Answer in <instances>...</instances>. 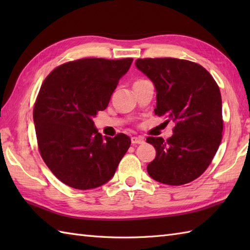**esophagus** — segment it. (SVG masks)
Wrapping results in <instances>:
<instances>
[{
  "mask_svg": "<svg viewBox=\"0 0 250 250\" xmlns=\"http://www.w3.org/2000/svg\"><path fill=\"white\" fill-rule=\"evenodd\" d=\"M131 143L133 145H140V144H144L145 140H144V137H143V136H133L131 139Z\"/></svg>",
  "mask_w": 250,
  "mask_h": 250,
  "instance_id": "esophagus-1",
  "label": "esophagus"
}]
</instances>
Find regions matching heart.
<instances>
[{"instance_id":"heart-1","label":"heart","mask_w":250,"mask_h":250,"mask_svg":"<svg viewBox=\"0 0 250 250\" xmlns=\"http://www.w3.org/2000/svg\"><path fill=\"white\" fill-rule=\"evenodd\" d=\"M137 82H140V81H137Z\"/></svg>"}]
</instances>
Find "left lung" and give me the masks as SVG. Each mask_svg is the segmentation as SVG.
<instances>
[{"label": "left lung", "mask_w": 250, "mask_h": 250, "mask_svg": "<svg viewBox=\"0 0 250 250\" xmlns=\"http://www.w3.org/2000/svg\"><path fill=\"white\" fill-rule=\"evenodd\" d=\"M135 66L155 84V114L175 124L173 135L147 137L157 151L147 166L159 183L179 186L192 182L208 167L222 137V103L218 84L205 68L175 58L137 59Z\"/></svg>", "instance_id": "left-lung-1"}]
</instances>
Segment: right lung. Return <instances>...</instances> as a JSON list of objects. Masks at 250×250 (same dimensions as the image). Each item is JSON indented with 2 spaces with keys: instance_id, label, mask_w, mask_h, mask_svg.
<instances>
[{
  "instance_id": "right-lung-1",
  "label": "right lung",
  "mask_w": 250,
  "mask_h": 250,
  "mask_svg": "<svg viewBox=\"0 0 250 250\" xmlns=\"http://www.w3.org/2000/svg\"><path fill=\"white\" fill-rule=\"evenodd\" d=\"M132 58H87L55 68L40 89L33 110L37 144L46 166L63 184L98 188L114 176L131 145L124 133L102 137L93 118L109 103Z\"/></svg>"
}]
</instances>
